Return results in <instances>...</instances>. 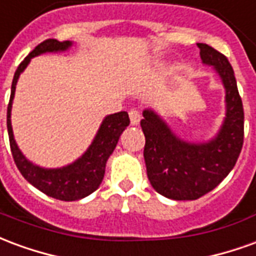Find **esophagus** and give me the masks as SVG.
<instances>
[{
    "mask_svg": "<svg viewBox=\"0 0 256 256\" xmlns=\"http://www.w3.org/2000/svg\"><path fill=\"white\" fill-rule=\"evenodd\" d=\"M128 118H130V123L133 124V126H137L141 120V115H140L138 111H136V110H132V111L128 112Z\"/></svg>",
    "mask_w": 256,
    "mask_h": 256,
    "instance_id": "34e87169",
    "label": "esophagus"
}]
</instances>
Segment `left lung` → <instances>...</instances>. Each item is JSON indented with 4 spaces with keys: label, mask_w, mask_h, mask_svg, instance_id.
<instances>
[{
    "label": "left lung",
    "mask_w": 256,
    "mask_h": 256,
    "mask_svg": "<svg viewBox=\"0 0 256 256\" xmlns=\"http://www.w3.org/2000/svg\"><path fill=\"white\" fill-rule=\"evenodd\" d=\"M198 46L202 63L212 67L225 89V118L218 133L207 141H186L152 108L142 111L148 180L156 192L172 200H196L218 186L236 164L244 140V111L234 71L214 48Z\"/></svg>",
    "instance_id": "obj_1"
}]
</instances>
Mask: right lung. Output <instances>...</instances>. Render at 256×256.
Segmentation results:
<instances>
[{"label":"right lung","instance_id":"add662e5","mask_svg":"<svg viewBox=\"0 0 256 256\" xmlns=\"http://www.w3.org/2000/svg\"><path fill=\"white\" fill-rule=\"evenodd\" d=\"M72 45V41L60 42L58 40H46L40 44L20 63L14 72V80H12L10 98H9L8 112H6V128H8L10 150H12L14 163L19 168V172H22V176L32 186L40 189L45 194L53 198H58V200H64V202H74V200L86 198L100 186L104 174H106V160L110 159V156L115 150L123 130L128 128L130 123L126 111L106 115L102 119L100 128L97 130L89 148L84 150L76 160H74L67 166L56 167V168L41 167L28 160L23 155L19 145L16 144L12 122H10L12 104H14L16 84L19 80V76L30 64L32 58H36L44 53L66 52Z\"/></svg>","mask_w":256,"mask_h":256}]
</instances>
